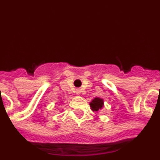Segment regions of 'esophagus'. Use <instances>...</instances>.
Returning a JSON list of instances; mask_svg holds the SVG:
<instances>
[{
    "label": "esophagus",
    "instance_id": "obj_1",
    "mask_svg": "<svg viewBox=\"0 0 160 160\" xmlns=\"http://www.w3.org/2000/svg\"><path fill=\"white\" fill-rule=\"evenodd\" d=\"M80 92H81V90H79V89H77V90H76V93H77V94H80Z\"/></svg>",
    "mask_w": 160,
    "mask_h": 160
}]
</instances>
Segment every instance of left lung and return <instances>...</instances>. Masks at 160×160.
<instances>
[{
    "instance_id": "left-lung-1",
    "label": "left lung",
    "mask_w": 160,
    "mask_h": 160,
    "mask_svg": "<svg viewBox=\"0 0 160 160\" xmlns=\"http://www.w3.org/2000/svg\"><path fill=\"white\" fill-rule=\"evenodd\" d=\"M90 106L91 107V110L93 111H100L101 109H102L103 106H104V103H103V99L99 98H95L92 101L90 102Z\"/></svg>"
}]
</instances>
